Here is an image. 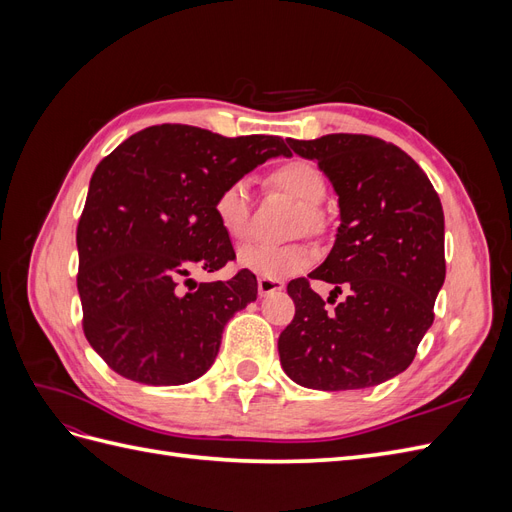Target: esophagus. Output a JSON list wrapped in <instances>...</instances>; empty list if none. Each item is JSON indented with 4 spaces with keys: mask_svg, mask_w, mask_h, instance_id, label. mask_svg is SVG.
<instances>
[{
    "mask_svg": "<svg viewBox=\"0 0 512 512\" xmlns=\"http://www.w3.org/2000/svg\"><path fill=\"white\" fill-rule=\"evenodd\" d=\"M284 290L282 280H269V277H258V294L260 297H267V294Z\"/></svg>",
    "mask_w": 512,
    "mask_h": 512,
    "instance_id": "obj_1",
    "label": "esophagus"
}]
</instances>
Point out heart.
<instances>
[{"label":"heart","instance_id":"b5f03b06","mask_svg":"<svg viewBox=\"0 0 512 512\" xmlns=\"http://www.w3.org/2000/svg\"><path fill=\"white\" fill-rule=\"evenodd\" d=\"M271 183L292 198H297L305 207L309 230H318L322 226V218L316 209L322 205L324 196H327V181H324V175L320 173L318 166L305 160L286 162L273 170ZM213 213L220 228L232 241L245 239L247 230H250V190H247V181L237 179L226 183L218 196H215ZM309 262H312V252L305 245L297 243H252L245 245L239 252V265L243 269L269 277V280L297 275Z\"/></svg>","mask_w":512,"mask_h":512}]
</instances>
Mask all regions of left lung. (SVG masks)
Here are the masks:
<instances>
[{"label":"left lung","mask_w":512,"mask_h":512,"mask_svg":"<svg viewBox=\"0 0 512 512\" xmlns=\"http://www.w3.org/2000/svg\"><path fill=\"white\" fill-rule=\"evenodd\" d=\"M318 162L339 196L333 250L310 279L336 284L333 310L292 280L294 318L277 339L286 376L305 389L354 391L408 369L433 322L444 284V211L438 192L406 151L367 134L286 138Z\"/></svg>","instance_id":"8db88e82"}]
</instances>
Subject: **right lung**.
I'll list each match as a JSON object with an SVG mask.
<instances>
[{
    "label": "right lung",
    "instance_id": "right-lung-1",
    "mask_svg": "<svg viewBox=\"0 0 512 512\" xmlns=\"http://www.w3.org/2000/svg\"><path fill=\"white\" fill-rule=\"evenodd\" d=\"M275 156H290L280 136L162 123L96 166L76 228V286L87 342L119 376L170 386L213 365L226 322L256 301L258 282L247 269L200 284L190 273L235 258L215 196Z\"/></svg>",
    "mask_w": 512,
    "mask_h": 512
}]
</instances>
